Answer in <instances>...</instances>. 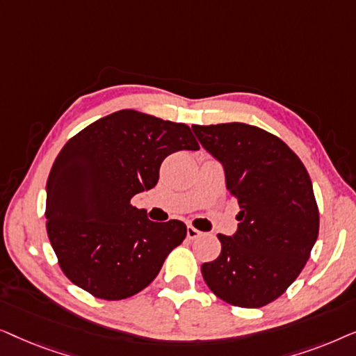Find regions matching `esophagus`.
Segmentation results:
<instances>
[{
  "mask_svg": "<svg viewBox=\"0 0 356 356\" xmlns=\"http://www.w3.org/2000/svg\"><path fill=\"white\" fill-rule=\"evenodd\" d=\"M201 235H202V233L199 232V230H196V228H194V227H191V225L186 227V236H188V240H196V238H199Z\"/></svg>",
  "mask_w": 356,
  "mask_h": 356,
  "instance_id": "obj_1",
  "label": "esophagus"
}]
</instances>
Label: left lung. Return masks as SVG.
<instances>
[{
    "instance_id": "8db88e82",
    "label": "left lung",
    "mask_w": 356,
    "mask_h": 356,
    "mask_svg": "<svg viewBox=\"0 0 356 356\" xmlns=\"http://www.w3.org/2000/svg\"><path fill=\"white\" fill-rule=\"evenodd\" d=\"M202 147L222 163L238 199L232 236L218 235L220 256L202 277L218 298L261 308L293 284L319 233V211L305 165L277 136L245 123L193 124Z\"/></svg>"
}]
</instances>
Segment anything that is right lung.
<instances>
[{
	"label": "right lung",
	"mask_w": 356,
	"mask_h": 356,
	"mask_svg": "<svg viewBox=\"0 0 356 356\" xmlns=\"http://www.w3.org/2000/svg\"><path fill=\"white\" fill-rule=\"evenodd\" d=\"M189 126L136 110L97 120L58 154L47 181V233L61 270L102 300L144 290L186 238L179 220L152 222L131 206L159 181L163 159L197 150Z\"/></svg>",
	"instance_id": "obj_1"
}]
</instances>
